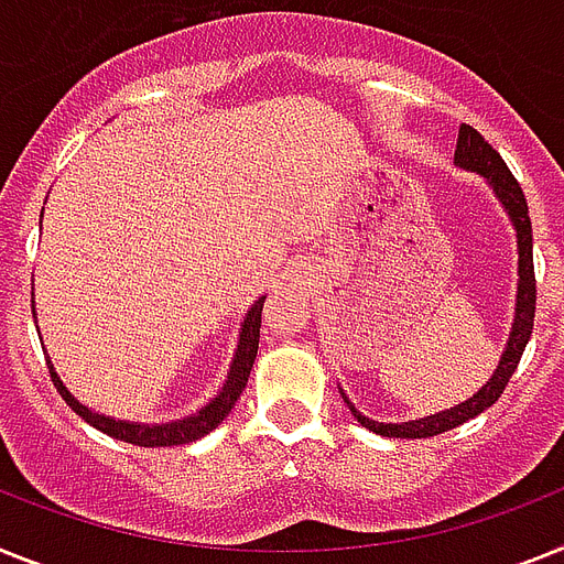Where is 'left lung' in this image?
Returning <instances> with one entry per match:
<instances>
[{
  "label": "left lung",
  "instance_id": "obj_1",
  "mask_svg": "<svg viewBox=\"0 0 564 564\" xmlns=\"http://www.w3.org/2000/svg\"><path fill=\"white\" fill-rule=\"evenodd\" d=\"M455 166L469 172H478L487 178V184L492 187L496 198L505 204L507 216L516 227V241H519V288H516V319L513 332L507 339L505 355H501L499 366L492 371V377L487 380V386H481L476 394L458 406L438 412V415L417 417V421L409 423H377L369 421L366 415H360L351 403V415L366 426V430L377 432V435H386V438H432V435H441L446 430H455L460 423H467L469 417L481 415L484 409H490L496 400L501 398L505 386L510 383L516 366L522 360L524 346H528L530 334H533V316H536V273H533V230H530V216H528V202H524V193L519 187V181L513 178V172L507 170V164L501 161V155L490 143L484 141L481 132H476L473 126H460L458 132V147H455Z\"/></svg>",
  "mask_w": 564,
  "mask_h": 564
}]
</instances>
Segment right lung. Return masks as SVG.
I'll return each mask as SVG.
<instances>
[{
    "instance_id": "1",
    "label": "right lung",
    "mask_w": 564,
    "mask_h": 564,
    "mask_svg": "<svg viewBox=\"0 0 564 564\" xmlns=\"http://www.w3.org/2000/svg\"><path fill=\"white\" fill-rule=\"evenodd\" d=\"M262 305L264 296L256 300L253 308L248 311L245 316V325H241L239 332V348H236V355H232L230 371H227V380L221 386V392L216 398L209 400L207 406L202 412H195V415L184 417V421H172V423H134V421H115V417H106L100 412H91L88 406H83L80 400L74 398L65 383L57 377L54 366L48 360V371L51 380L57 386V392L63 394V400L68 406L77 412L86 423H91L95 430L106 432L111 438L126 441V444L134 446H178V444H189V441H198L204 435L216 430L218 423L225 421L230 415V409L236 406V400L239 394L245 392V386H248L250 369H253L256 351H259V328H262Z\"/></svg>"
}]
</instances>
